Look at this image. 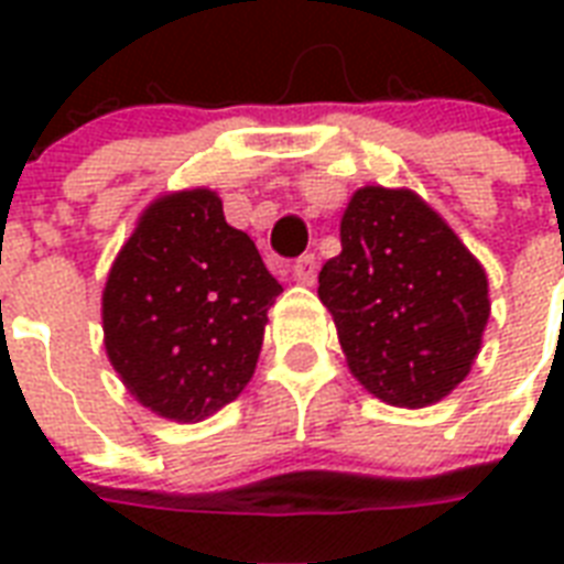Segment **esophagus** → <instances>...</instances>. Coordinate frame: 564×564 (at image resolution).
<instances>
[{
  "instance_id": "esophagus-1",
  "label": "esophagus",
  "mask_w": 564,
  "mask_h": 564,
  "mask_svg": "<svg viewBox=\"0 0 564 564\" xmlns=\"http://www.w3.org/2000/svg\"><path fill=\"white\" fill-rule=\"evenodd\" d=\"M316 274H318L316 254L299 257L295 265H292V278H295L299 283H304V286H313V283H316Z\"/></svg>"
}]
</instances>
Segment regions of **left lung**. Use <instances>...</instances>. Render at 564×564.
<instances>
[{
  "label": "left lung",
  "mask_w": 564,
  "mask_h": 564,
  "mask_svg": "<svg viewBox=\"0 0 564 564\" xmlns=\"http://www.w3.org/2000/svg\"><path fill=\"white\" fill-rule=\"evenodd\" d=\"M339 234L343 254L318 272V299L354 377L394 406L442 401L480 351L482 265L410 189H357Z\"/></svg>",
  "instance_id": "obj_1"
}]
</instances>
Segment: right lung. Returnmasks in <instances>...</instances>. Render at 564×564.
<instances>
[{
    "mask_svg": "<svg viewBox=\"0 0 564 564\" xmlns=\"http://www.w3.org/2000/svg\"><path fill=\"white\" fill-rule=\"evenodd\" d=\"M281 292L251 237L225 221L219 195H166L110 269L105 348L143 406L198 421L246 389Z\"/></svg>",
    "mask_w": 564,
    "mask_h": 564,
    "instance_id": "add662e5",
    "label": "right lung"
}]
</instances>
